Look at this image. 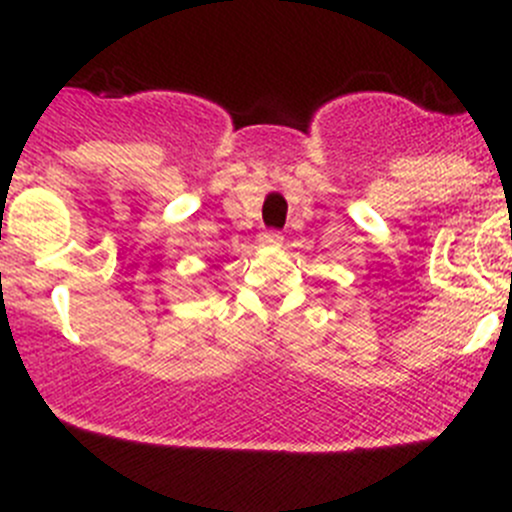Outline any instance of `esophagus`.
Masks as SVG:
<instances>
[{"mask_svg": "<svg viewBox=\"0 0 512 512\" xmlns=\"http://www.w3.org/2000/svg\"><path fill=\"white\" fill-rule=\"evenodd\" d=\"M282 240H285V237H282L280 230H265L260 235V245L262 247H275V245H280Z\"/></svg>", "mask_w": 512, "mask_h": 512, "instance_id": "1", "label": "esophagus"}]
</instances>
